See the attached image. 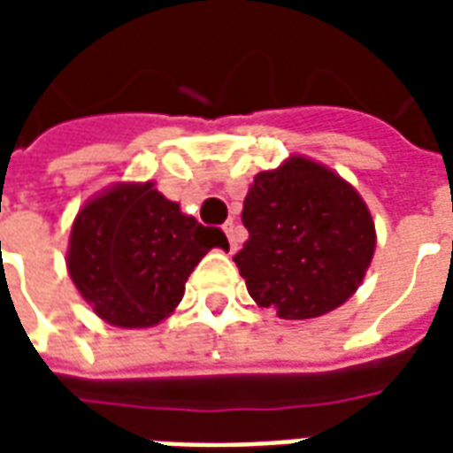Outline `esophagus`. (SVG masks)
<instances>
[{"label":"esophagus","instance_id":"34e87169","mask_svg":"<svg viewBox=\"0 0 453 453\" xmlns=\"http://www.w3.org/2000/svg\"><path fill=\"white\" fill-rule=\"evenodd\" d=\"M223 230H226L227 240H230V247L237 250V247H240V230H237L235 220H227L226 226H223Z\"/></svg>","mask_w":453,"mask_h":453}]
</instances>
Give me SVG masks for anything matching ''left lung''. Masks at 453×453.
<instances>
[{
    "instance_id": "left-lung-1",
    "label": "left lung",
    "mask_w": 453,
    "mask_h": 453,
    "mask_svg": "<svg viewBox=\"0 0 453 453\" xmlns=\"http://www.w3.org/2000/svg\"><path fill=\"white\" fill-rule=\"evenodd\" d=\"M250 240L240 276L262 308L284 320L334 311L359 288L376 247L366 203L333 169L291 157L259 172L242 206Z\"/></svg>"
}]
</instances>
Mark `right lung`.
<instances>
[{
	"instance_id": "add662e5",
	"label": "right lung",
	"mask_w": 453,
	"mask_h": 453,
	"mask_svg": "<svg viewBox=\"0 0 453 453\" xmlns=\"http://www.w3.org/2000/svg\"><path fill=\"white\" fill-rule=\"evenodd\" d=\"M211 247L227 250L220 227L184 216L152 184H119L77 213L67 269L94 313L119 327H150L181 301Z\"/></svg>"
}]
</instances>
